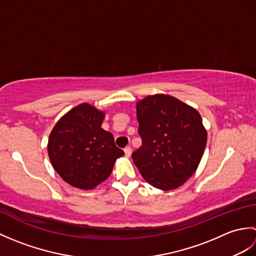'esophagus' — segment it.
<instances>
[{"instance_id":"esophagus-1","label":"esophagus","mask_w":256,"mask_h":256,"mask_svg":"<svg viewBox=\"0 0 256 256\" xmlns=\"http://www.w3.org/2000/svg\"><path fill=\"white\" fill-rule=\"evenodd\" d=\"M124 153H125V156H126V157L131 156V148H130V146H126V148H124Z\"/></svg>"}]
</instances>
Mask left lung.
Returning a JSON list of instances; mask_svg holds the SVG:
<instances>
[{
  "mask_svg": "<svg viewBox=\"0 0 256 256\" xmlns=\"http://www.w3.org/2000/svg\"><path fill=\"white\" fill-rule=\"evenodd\" d=\"M142 146L132 154L140 175L162 190L176 189L197 170L206 131L196 108L166 94L136 103Z\"/></svg>",
  "mask_w": 256,
  "mask_h": 256,
  "instance_id": "8db88e82",
  "label": "left lung"
}]
</instances>
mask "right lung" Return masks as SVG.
I'll list each match as a JSON object with an SVG mask.
<instances>
[{
    "label": "right lung",
    "instance_id": "obj_1",
    "mask_svg": "<svg viewBox=\"0 0 256 256\" xmlns=\"http://www.w3.org/2000/svg\"><path fill=\"white\" fill-rule=\"evenodd\" d=\"M104 112L88 103L72 108L54 126L48 140L52 167L72 186L94 189L111 175L124 155L113 135L101 128Z\"/></svg>",
    "mask_w": 256,
    "mask_h": 256
}]
</instances>
